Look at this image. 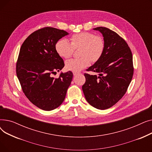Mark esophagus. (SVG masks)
<instances>
[{"instance_id":"esophagus-1","label":"esophagus","mask_w":152,"mask_h":152,"mask_svg":"<svg viewBox=\"0 0 152 152\" xmlns=\"http://www.w3.org/2000/svg\"><path fill=\"white\" fill-rule=\"evenodd\" d=\"M73 75H74V76H76V75H77L79 74V72H75V71H73Z\"/></svg>"}]
</instances>
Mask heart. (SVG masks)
<instances>
[{
	"mask_svg": "<svg viewBox=\"0 0 152 152\" xmlns=\"http://www.w3.org/2000/svg\"><path fill=\"white\" fill-rule=\"evenodd\" d=\"M71 43L65 39H60L56 43L55 49L61 57L70 58L74 50L79 49L78 58L66 61L65 68L68 71L78 72L88 66L91 61L96 62L100 59L105 49L103 37L90 32H82L75 34L70 38Z\"/></svg>",
	"mask_w": 152,
	"mask_h": 152,
	"instance_id": "heart-1",
	"label": "heart"
}]
</instances>
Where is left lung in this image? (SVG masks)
Returning <instances> with one entry per match:
<instances>
[{"mask_svg": "<svg viewBox=\"0 0 152 152\" xmlns=\"http://www.w3.org/2000/svg\"><path fill=\"white\" fill-rule=\"evenodd\" d=\"M94 29L102 34L105 49L100 59L87 69L98 75L85 73L82 89L91 105L106 110L115 105L128 88L134 74L132 55L125 40L115 31L105 27Z\"/></svg>", "mask_w": 152, "mask_h": 152, "instance_id": "obj_1", "label": "left lung"}]
</instances>
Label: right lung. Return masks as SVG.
<instances>
[{"instance_id":"add662e5","label":"right lung","mask_w":152,"mask_h":152,"mask_svg":"<svg viewBox=\"0 0 152 152\" xmlns=\"http://www.w3.org/2000/svg\"><path fill=\"white\" fill-rule=\"evenodd\" d=\"M68 34L64 30L45 27L31 34L20 48L16 71L23 92L43 110L50 111L61 104L73 79L70 71L61 73L58 78L51 76L65 66L55 45Z\"/></svg>"}]
</instances>
